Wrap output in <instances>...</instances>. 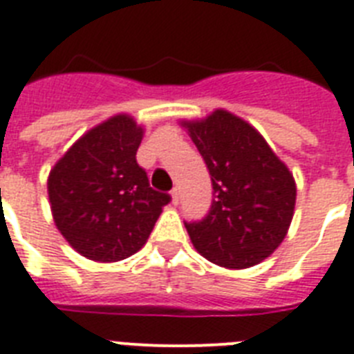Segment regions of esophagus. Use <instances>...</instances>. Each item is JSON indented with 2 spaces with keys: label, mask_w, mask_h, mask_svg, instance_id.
<instances>
[{
  "label": "esophagus",
  "mask_w": 354,
  "mask_h": 354,
  "mask_svg": "<svg viewBox=\"0 0 354 354\" xmlns=\"http://www.w3.org/2000/svg\"><path fill=\"white\" fill-rule=\"evenodd\" d=\"M179 199H180L179 188H174V190H171V203H174V205H179Z\"/></svg>",
  "instance_id": "obj_1"
}]
</instances>
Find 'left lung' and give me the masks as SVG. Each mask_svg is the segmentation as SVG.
<instances>
[{"mask_svg": "<svg viewBox=\"0 0 354 354\" xmlns=\"http://www.w3.org/2000/svg\"><path fill=\"white\" fill-rule=\"evenodd\" d=\"M210 171L214 199L199 221H185L201 256L226 268H247L279 247L292 221L296 185L256 129L217 109L185 124Z\"/></svg>", "mask_w": 354, "mask_h": 354, "instance_id": "8db88e82", "label": "left lung"}]
</instances>
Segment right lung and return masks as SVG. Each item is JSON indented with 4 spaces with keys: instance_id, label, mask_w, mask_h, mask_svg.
<instances>
[{
    "instance_id": "obj_1",
    "label": "right lung",
    "mask_w": 354,
    "mask_h": 354,
    "mask_svg": "<svg viewBox=\"0 0 354 354\" xmlns=\"http://www.w3.org/2000/svg\"><path fill=\"white\" fill-rule=\"evenodd\" d=\"M142 128L117 115L86 133L49 175V201L62 236L82 256L120 261L142 248L169 194L138 166Z\"/></svg>"
}]
</instances>
